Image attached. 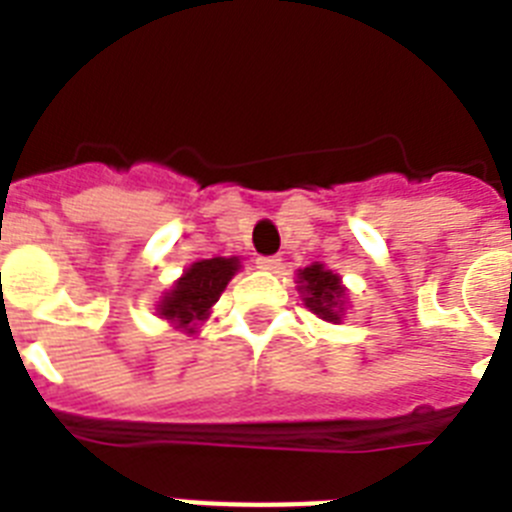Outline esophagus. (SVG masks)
<instances>
[{
	"instance_id": "obj_1",
	"label": "esophagus",
	"mask_w": 512,
	"mask_h": 512,
	"mask_svg": "<svg viewBox=\"0 0 512 512\" xmlns=\"http://www.w3.org/2000/svg\"><path fill=\"white\" fill-rule=\"evenodd\" d=\"M279 264H282L279 256H259V259H256V266H259L261 271H277Z\"/></svg>"
}]
</instances>
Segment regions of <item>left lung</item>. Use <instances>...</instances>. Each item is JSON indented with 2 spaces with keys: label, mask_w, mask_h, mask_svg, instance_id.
<instances>
[{
  "label": "left lung",
  "mask_w": 512,
  "mask_h": 512,
  "mask_svg": "<svg viewBox=\"0 0 512 512\" xmlns=\"http://www.w3.org/2000/svg\"><path fill=\"white\" fill-rule=\"evenodd\" d=\"M297 292L312 315H318L325 323H343L348 310V289L336 271L315 261V264L297 269Z\"/></svg>",
  "instance_id": "left-lung-1"
}]
</instances>
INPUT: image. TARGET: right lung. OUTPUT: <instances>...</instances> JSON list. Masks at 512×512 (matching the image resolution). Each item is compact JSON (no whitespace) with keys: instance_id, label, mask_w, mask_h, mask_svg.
Here are the masks:
<instances>
[{"instance_id":"right-lung-1","label":"right lung","mask_w":512,"mask_h":512,"mask_svg":"<svg viewBox=\"0 0 512 512\" xmlns=\"http://www.w3.org/2000/svg\"><path fill=\"white\" fill-rule=\"evenodd\" d=\"M238 271H241L238 256L194 261L182 277L171 284V289L158 297L156 315L189 336L200 333V325L210 318L212 307Z\"/></svg>"}]
</instances>
